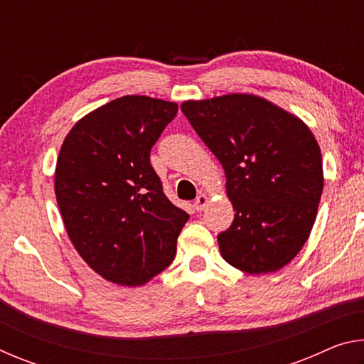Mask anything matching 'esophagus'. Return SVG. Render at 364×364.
Segmentation results:
<instances>
[{"mask_svg": "<svg viewBox=\"0 0 364 364\" xmlns=\"http://www.w3.org/2000/svg\"><path fill=\"white\" fill-rule=\"evenodd\" d=\"M207 204H208V197L205 194H200V196H197V199L194 200V208L197 212H200V210H204Z\"/></svg>", "mask_w": 364, "mask_h": 364, "instance_id": "1", "label": "esophagus"}]
</instances>
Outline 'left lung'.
<instances>
[{"mask_svg": "<svg viewBox=\"0 0 364 364\" xmlns=\"http://www.w3.org/2000/svg\"><path fill=\"white\" fill-rule=\"evenodd\" d=\"M181 110L225 168L236 213L218 234L221 257L249 274L281 269L310 236L323 193L310 128L254 95L186 101Z\"/></svg>", "mask_w": 364, "mask_h": 364, "instance_id": "8db88e82", "label": "left lung"}]
</instances>
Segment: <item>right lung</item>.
I'll list each match as a JSON object with an SVG mask.
<instances>
[{"label": "right lung", "mask_w": 364, "mask_h": 364, "mask_svg": "<svg viewBox=\"0 0 364 364\" xmlns=\"http://www.w3.org/2000/svg\"><path fill=\"white\" fill-rule=\"evenodd\" d=\"M175 102L122 96L85 115L60 147L54 189L67 234L104 279L143 286L173 262L189 215L171 204L151 149Z\"/></svg>", "instance_id": "add662e5"}]
</instances>
